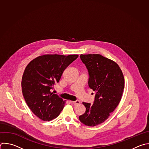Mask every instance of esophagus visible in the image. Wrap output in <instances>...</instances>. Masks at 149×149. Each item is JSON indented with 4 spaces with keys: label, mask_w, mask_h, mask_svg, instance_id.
Returning <instances> with one entry per match:
<instances>
[{
    "label": "esophagus",
    "mask_w": 149,
    "mask_h": 149,
    "mask_svg": "<svg viewBox=\"0 0 149 149\" xmlns=\"http://www.w3.org/2000/svg\"><path fill=\"white\" fill-rule=\"evenodd\" d=\"M71 104H74V105H78L80 103L79 101H70Z\"/></svg>",
    "instance_id": "1"
}]
</instances>
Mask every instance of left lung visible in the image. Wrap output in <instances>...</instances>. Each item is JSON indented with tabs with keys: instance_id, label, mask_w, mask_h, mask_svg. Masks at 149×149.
<instances>
[{
	"instance_id": "8db88e82",
	"label": "left lung",
	"mask_w": 149,
	"mask_h": 149,
	"mask_svg": "<svg viewBox=\"0 0 149 149\" xmlns=\"http://www.w3.org/2000/svg\"><path fill=\"white\" fill-rule=\"evenodd\" d=\"M89 74L88 86L96 92L92 105L82 102L86 108L79 120L88 126L105 122L119 105L125 87L123 74L113 61L100 54H81Z\"/></svg>"
}]
</instances>
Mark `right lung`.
<instances>
[{"label":"right lung","instance_id":"right-lung-1","mask_svg":"<svg viewBox=\"0 0 149 149\" xmlns=\"http://www.w3.org/2000/svg\"><path fill=\"white\" fill-rule=\"evenodd\" d=\"M78 57L46 54L31 61L25 68L22 79L24 100L33 113L44 121L58 116L65 101L52 92L65 69Z\"/></svg>","mask_w":149,"mask_h":149}]
</instances>
